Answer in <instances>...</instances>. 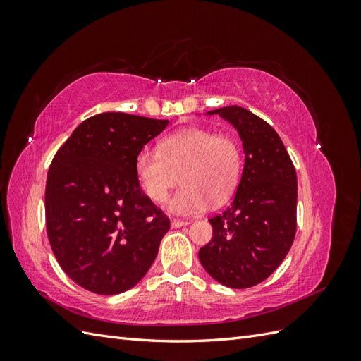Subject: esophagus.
I'll list each match as a JSON object with an SVG mask.
<instances>
[{
    "label": "esophagus",
    "mask_w": 361,
    "mask_h": 361,
    "mask_svg": "<svg viewBox=\"0 0 361 361\" xmlns=\"http://www.w3.org/2000/svg\"><path fill=\"white\" fill-rule=\"evenodd\" d=\"M183 226H188V221H180V220H171V227H173V228H178V227H183Z\"/></svg>",
    "instance_id": "obj_1"
}]
</instances>
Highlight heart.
<instances>
[{
	"instance_id": "b5f03b06",
	"label": "heart",
	"mask_w": 361,
	"mask_h": 361,
	"mask_svg": "<svg viewBox=\"0 0 361 361\" xmlns=\"http://www.w3.org/2000/svg\"><path fill=\"white\" fill-rule=\"evenodd\" d=\"M238 141L206 128H188L161 141L159 152L143 149L135 158V178L146 197L157 204L167 199L180 174L182 185L169 199L170 214H203L226 202L241 174Z\"/></svg>"
}]
</instances>
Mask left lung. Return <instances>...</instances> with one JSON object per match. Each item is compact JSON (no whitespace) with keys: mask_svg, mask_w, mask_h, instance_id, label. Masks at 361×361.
<instances>
[{"mask_svg":"<svg viewBox=\"0 0 361 361\" xmlns=\"http://www.w3.org/2000/svg\"><path fill=\"white\" fill-rule=\"evenodd\" d=\"M232 123L243 140L244 170L233 203L209 218L212 238L199 251L207 274L233 289L268 279L297 232V173L279 134L265 120L232 105L207 111Z\"/></svg>","mask_w":361,"mask_h":361,"instance_id":"1","label":"left lung"}]
</instances>
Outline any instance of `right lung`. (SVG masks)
Masks as SVG:
<instances>
[{
    "label": "right lung",
    "mask_w": 361,
    "mask_h": 361,
    "mask_svg": "<svg viewBox=\"0 0 361 361\" xmlns=\"http://www.w3.org/2000/svg\"><path fill=\"white\" fill-rule=\"evenodd\" d=\"M169 120L96 114L54 157L47 231L61 269L81 288L122 293L146 276L170 220L141 191L135 158Z\"/></svg>",
    "instance_id": "obj_1"
}]
</instances>
